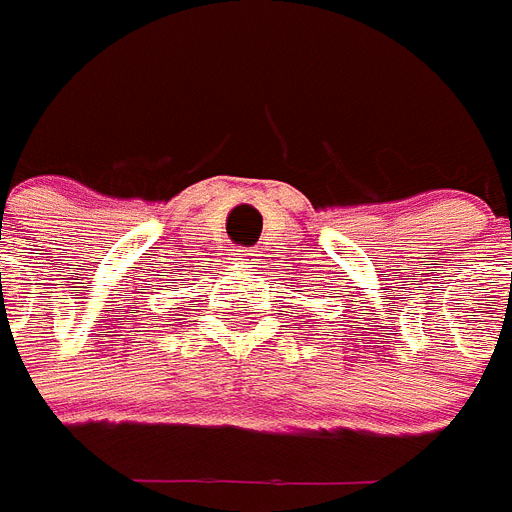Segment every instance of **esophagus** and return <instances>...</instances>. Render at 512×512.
Masks as SVG:
<instances>
[{
	"mask_svg": "<svg viewBox=\"0 0 512 512\" xmlns=\"http://www.w3.org/2000/svg\"><path fill=\"white\" fill-rule=\"evenodd\" d=\"M257 260V252L252 247H239L234 249V263L244 265V268H249V265L255 263Z\"/></svg>",
	"mask_w": 512,
	"mask_h": 512,
	"instance_id": "1",
	"label": "esophagus"
}]
</instances>
